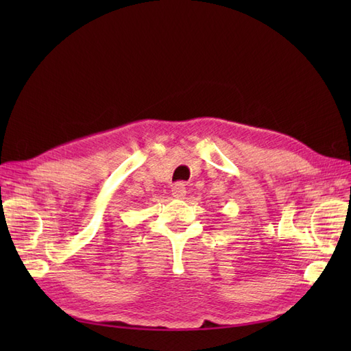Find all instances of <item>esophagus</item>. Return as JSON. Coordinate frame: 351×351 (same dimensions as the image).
<instances>
[{
    "mask_svg": "<svg viewBox=\"0 0 351 351\" xmlns=\"http://www.w3.org/2000/svg\"><path fill=\"white\" fill-rule=\"evenodd\" d=\"M171 193L176 199H184L186 196V187L183 183H176L171 189Z\"/></svg>",
    "mask_w": 351,
    "mask_h": 351,
    "instance_id": "34e87169",
    "label": "esophagus"
}]
</instances>
